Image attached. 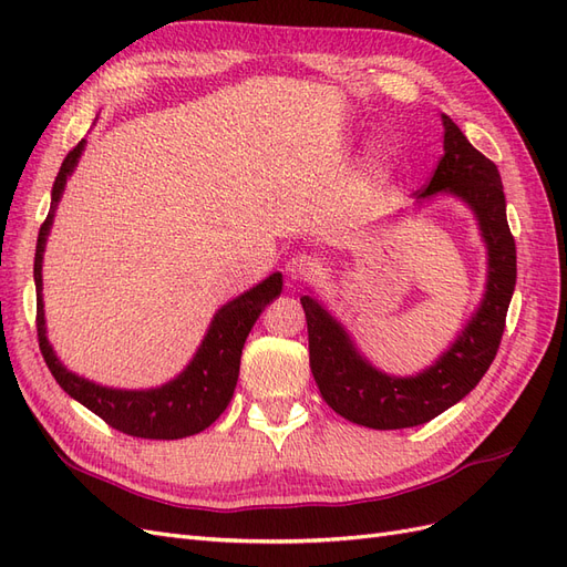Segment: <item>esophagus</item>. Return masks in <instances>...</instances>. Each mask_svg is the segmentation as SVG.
Returning a JSON list of instances; mask_svg holds the SVG:
<instances>
[{"instance_id": "esophagus-1", "label": "esophagus", "mask_w": 567, "mask_h": 567, "mask_svg": "<svg viewBox=\"0 0 567 567\" xmlns=\"http://www.w3.org/2000/svg\"><path fill=\"white\" fill-rule=\"evenodd\" d=\"M286 274L290 281H310L319 274V262L315 260L312 255H296L290 257L288 265H286Z\"/></svg>"}]
</instances>
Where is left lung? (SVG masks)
I'll return each instance as SVG.
<instances>
[{
    "mask_svg": "<svg viewBox=\"0 0 567 567\" xmlns=\"http://www.w3.org/2000/svg\"><path fill=\"white\" fill-rule=\"evenodd\" d=\"M444 156L416 198L452 194L473 210L487 244L483 302L447 352L425 371L398 379L371 367L350 333L312 298L302 296L310 336V369L323 402L352 423L398 431L440 416L480 383L504 336L516 288V241L506 221V198L496 165L485 158L450 115H442Z\"/></svg>",
    "mask_w": 567,
    "mask_h": 567,
    "instance_id": "left-lung-1",
    "label": "left lung"
}]
</instances>
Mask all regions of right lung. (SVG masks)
Returning a JSON list of instances; mask_svg holds the SVG:
<instances>
[{
	"label": "right lung",
	"mask_w": 567,
	"mask_h": 567,
	"mask_svg": "<svg viewBox=\"0 0 567 567\" xmlns=\"http://www.w3.org/2000/svg\"><path fill=\"white\" fill-rule=\"evenodd\" d=\"M84 151V140L68 153L61 163L54 188H51V208L40 227L38 250H35V286H38V340L44 362L54 375L56 383L87 406L99 419H104L115 431L144 437V440H179L205 431L210 423L219 419L221 411L234 398V388L238 381V367H241L244 342L252 329L257 317L265 307L281 296L284 279L274 271L262 284L252 286L244 296L234 298L221 310H217L205 333L198 352L188 367L161 388L151 390H115L96 385L82 375L68 371L49 346L47 326H44V302H42V255L47 246V236L54 221V210L61 200L68 177Z\"/></svg>",
	"instance_id": "right-lung-1"
}]
</instances>
